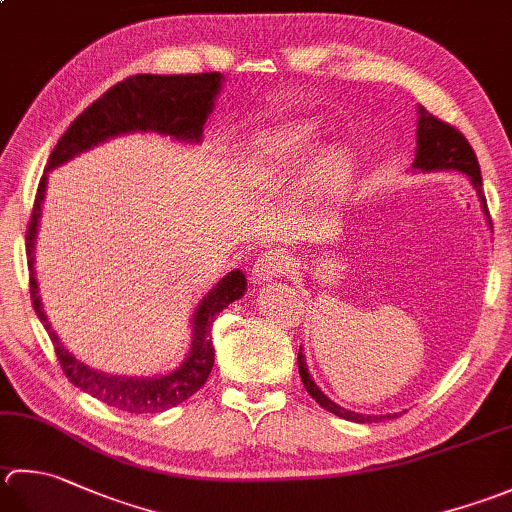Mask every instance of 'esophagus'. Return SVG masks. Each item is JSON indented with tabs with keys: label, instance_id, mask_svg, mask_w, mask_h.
<instances>
[{
	"label": "esophagus",
	"instance_id": "obj_1",
	"mask_svg": "<svg viewBox=\"0 0 512 512\" xmlns=\"http://www.w3.org/2000/svg\"><path fill=\"white\" fill-rule=\"evenodd\" d=\"M290 253L286 248H270L266 253L257 257V262L253 266V279L255 282H268V279H277L284 277L290 268Z\"/></svg>",
	"mask_w": 512,
	"mask_h": 512
}]
</instances>
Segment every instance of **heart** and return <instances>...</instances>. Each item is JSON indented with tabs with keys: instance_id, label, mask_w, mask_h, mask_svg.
<instances>
[{
	"instance_id": "1",
	"label": "heart",
	"mask_w": 512,
	"mask_h": 512,
	"mask_svg": "<svg viewBox=\"0 0 512 512\" xmlns=\"http://www.w3.org/2000/svg\"><path fill=\"white\" fill-rule=\"evenodd\" d=\"M313 137V126L308 124H288L275 130H264L250 139L244 155V173L255 182H270L284 170L304 162L313 146ZM350 175H353V164L346 155H330L319 168V182L330 195L344 193Z\"/></svg>"
}]
</instances>
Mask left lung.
<instances>
[{"instance_id": "left-lung-1", "label": "left lung", "mask_w": 512, "mask_h": 512, "mask_svg": "<svg viewBox=\"0 0 512 512\" xmlns=\"http://www.w3.org/2000/svg\"><path fill=\"white\" fill-rule=\"evenodd\" d=\"M415 168L419 170H444V168H455L462 170L470 177V182L477 188L479 199H482V206L486 208V197L482 190V170H479V162L473 146L468 144V139L464 133L455 126H450L448 122H442V119L430 115L428 110L419 108V122H417V153H415ZM297 364H299V375H302V382L308 390V395L315 399V402L330 410V413L337 417L350 419V422H379V419H386L390 415H379V417H370V415H357L353 410H346L342 406H337L335 402L322 393L317 388V384L310 377L306 362H304V353L299 348L297 353Z\"/></svg>"}]
</instances>
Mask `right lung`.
Masks as SVG:
<instances>
[{"mask_svg": "<svg viewBox=\"0 0 512 512\" xmlns=\"http://www.w3.org/2000/svg\"><path fill=\"white\" fill-rule=\"evenodd\" d=\"M222 88V73H199V75H135L124 82L108 88L106 93L90 104L66 133L59 139L53 153L48 157L46 170L62 166L68 159L84 153L106 139L133 133V130H155L159 135H173L175 139L199 142L206 117L213 110L215 97ZM46 193V175L39 179L33 213L26 230V255H28V284L33 308L44 324L50 342L55 346L59 364L70 384L82 388L106 406H113L126 413H162L193 397L215 364V348L210 342V328L222 310L246 293V277L242 270L228 273L199 304L193 319V344L186 362L175 373L164 377H115L97 373L90 366L68 353L59 342L55 330L50 328L44 315L42 299L37 293L35 279V237L39 224V208H42Z\"/></svg>", "mask_w": 512, "mask_h": 512, "instance_id": "right-lung-1", "label": "right lung"}]
</instances>
